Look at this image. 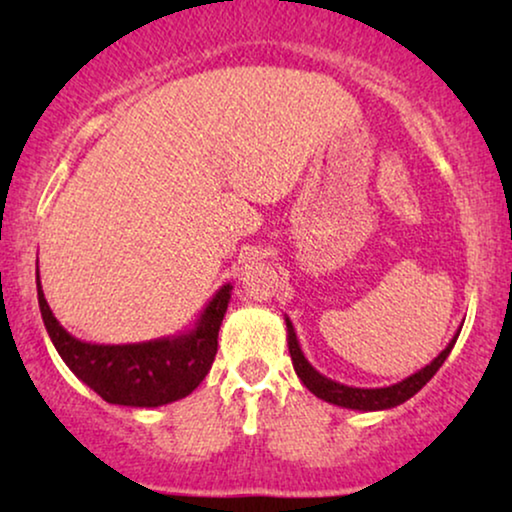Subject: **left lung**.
Here are the masks:
<instances>
[{"label": "left lung", "instance_id": "1", "mask_svg": "<svg viewBox=\"0 0 512 512\" xmlns=\"http://www.w3.org/2000/svg\"><path fill=\"white\" fill-rule=\"evenodd\" d=\"M286 340H289V354H291V361H293V370H296L300 382L305 384L307 389L312 391L314 396L321 398V401L326 403H333V405H340V408H349V410H363V412H373V410H389V408H396V405H401L408 401L417 394L419 389L424 387L426 382L431 380L433 375L438 373V368L443 366L447 356H450L454 342H457L461 328L457 333H454V338L450 340V345H447L443 352H440L436 359H433L429 366H424L422 370H417L415 375L405 377V380L391 384V387H380V389H361V387H347V384H340L331 380V377L321 375L319 370L312 368V363L305 359L303 349L298 345V338H296V331H293V324L291 319L286 317Z\"/></svg>", "mask_w": 512, "mask_h": 512}]
</instances>
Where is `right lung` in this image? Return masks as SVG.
<instances>
[{
  "label": "right lung",
  "mask_w": 512,
  "mask_h": 512,
  "mask_svg": "<svg viewBox=\"0 0 512 512\" xmlns=\"http://www.w3.org/2000/svg\"><path fill=\"white\" fill-rule=\"evenodd\" d=\"M230 291L233 284H223L186 333L135 345H93L74 338L53 317L41 291L37 268L41 319L62 361L104 401L128 408H158L198 389L214 363Z\"/></svg>",
  "instance_id": "add662e5"
}]
</instances>
